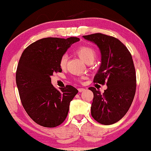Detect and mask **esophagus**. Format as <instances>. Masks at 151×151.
I'll return each instance as SVG.
<instances>
[{"label": "esophagus", "mask_w": 151, "mask_h": 151, "mask_svg": "<svg viewBox=\"0 0 151 151\" xmlns=\"http://www.w3.org/2000/svg\"><path fill=\"white\" fill-rule=\"evenodd\" d=\"M78 91H79V92H82L83 91H85V88H78Z\"/></svg>", "instance_id": "obj_1"}]
</instances>
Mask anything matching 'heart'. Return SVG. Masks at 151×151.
Here are the masks:
<instances>
[{
  "instance_id": "1",
  "label": "heart",
  "mask_w": 151,
  "mask_h": 151,
  "mask_svg": "<svg viewBox=\"0 0 151 151\" xmlns=\"http://www.w3.org/2000/svg\"><path fill=\"white\" fill-rule=\"evenodd\" d=\"M76 52L81 58L83 62H85L86 63H88V62H93L95 60L96 53L95 50L93 48H92L91 47L83 46L79 47V48L76 50ZM67 56L63 55L62 56V58L60 60V67L62 69H64L66 66L67 64Z\"/></svg>"
}]
</instances>
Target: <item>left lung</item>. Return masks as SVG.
Wrapping results in <instances>:
<instances>
[{
  "label": "left lung",
  "mask_w": 151,
  "mask_h": 151,
  "mask_svg": "<svg viewBox=\"0 0 151 151\" xmlns=\"http://www.w3.org/2000/svg\"><path fill=\"white\" fill-rule=\"evenodd\" d=\"M83 38L96 44L101 52V65L94 82L108 86L103 94L94 87L88 88L93 93L91 115L101 124H112L126 115L135 95L137 79L132 55L112 36L97 33Z\"/></svg>",
  "instance_id": "left-lung-1"
}]
</instances>
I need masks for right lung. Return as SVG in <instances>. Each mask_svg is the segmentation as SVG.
Returning <instances> with one entry per match:
<instances>
[{
    "mask_svg": "<svg viewBox=\"0 0 151 151\" xmlns=\"http://www.w3.org/2000/svg\"><path fill=\"white\" fill-rule=\"evenodd\" d=\"M79 40L77 37L44 38L32 43L22 54L16 72L19 97L27 113L41 126L52 128L61 124L78 93L70 85L57 89L50 77L54 72H62L60 60Z\"/></svg>",
    "mask_w": 151,
    "mask_h": 151,
    "instance_id": "right-lung-1",
    "label": "right lung"
}]
</instances>
